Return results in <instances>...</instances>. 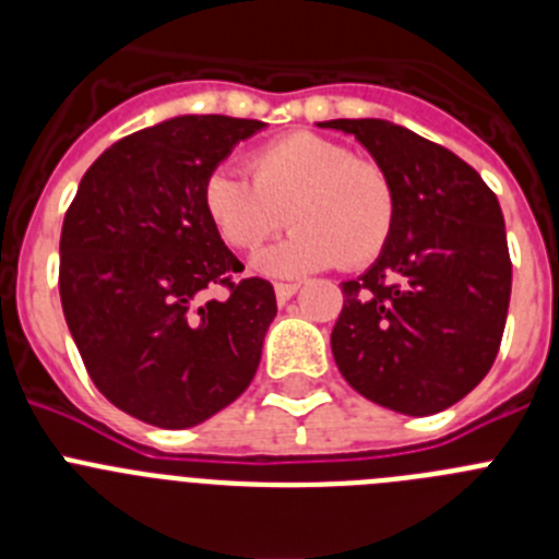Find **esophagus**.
<instances>
[{
  "instance_id": "34e87169",
  "label": "esophagus",
  "mask_w": 559,
  "mask_h": 559,
  "mask_svg": "<svg viewBox=\"0 0 559 559\" xmlns=\"http://www.w3.org/2000/svg\"><path fill=\"white\" fill-rule=\"evenodd\" d=\"M296 290H299V285H296V283H276V285H274L276 302L285 305V302H288V299H290V296L296 294Z\"/></svg>"
}]
</instances>
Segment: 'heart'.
Returning <instances> with one entry per match:
<instances>
[{"label": "heart", "mask_w": 559, "mask_h": 559, "mask_svg": "<svg viewBox=\"0 0 559 559\" xmlns=\"http://www.w3.org/2000/svg\"><path fill=\"white\" fill-rule=\"evenodd\" d=\"M249 176L215 167L201 185L206 221L229 249L249 251L288 224V240L257 257L265 274L294 276L341 263L364 269L392 240L397 192L369 156L322 133L296 131L257 147Z\"/></svg>", "instance_id": "heart-1"}]
</instances>
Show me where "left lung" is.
Returning <instances> with one entry per match:
<instances>
[{"instance_id":"left-lung-1","label":"left lung","mask_w":559,"mask_h":559,"mask_svg":"<svg viewBox=\"0 0 559 559\" xmlns=\"http://www.w3.org/2000/svg\"><path fill=\"white\" fill-rule=\"evenodd\" d=\"M386 167L397 221L367 274L341 283L330 347L367 400L426 417L484 380L501 347L512 294L496 192L448 147L386 120H330Z\"/></svg>"}]
</instances>
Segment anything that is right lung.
<instances>
[{
    "label": "right lung",
    "instance_id": "1",
    "mask_svg": "<svg viewBox=\"0 0 559 559\" xmlns=\"http://www.w3.org/2000/svg\"><path fill=\"white\" fill-rule=\"evenodd\" d=\"M265 122L187 114L122 136L81 179L61 229L63 316L103 397L159 428L199 426L246 392L276 316L240 276L201 185ZM221 284L224 300L203 302Z\"/></svg>",
    "mask_w": 559,
    "mask_h": 559
}]
</instances>
